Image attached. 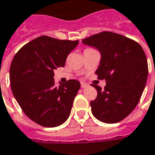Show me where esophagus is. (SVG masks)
<instances>
[{
	"mask_svg": "<svg viewBox=\"0 0 155 155\" xmlns=\"http://www.w3.org/2000/svg\"><path fill=\"white\" fill-rule=\"evenodd\" d=\"M81 88H85V87H87V86H88V85H87L86 83H84V82H81Z\"/></svg>",
	"mask_w": 155,
	"mask_h": 155,
	"instance_id": "1",
	"label": "esophagus"
}]
</instances>
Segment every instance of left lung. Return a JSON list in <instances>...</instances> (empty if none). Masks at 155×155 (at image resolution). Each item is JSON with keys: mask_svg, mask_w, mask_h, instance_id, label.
Listing matches in <instances>:
<instances>
[{"mask_svg": "<svg viewBox=\"0 0 155 155\" xmlns=\"http://www.w3.org/2000/svg\"><path fill=\"white\" fill-rule=\"evenodd\" d=\"M101 53L96 74L107 85H91L97 96L91 101V112L99 121L116 123L130 114L138 105L148 78V62L137 42L115 32H101L82 39Z\"/></svg>", "mask_w": 155, "mask_h": 155, "instance_id": "obj_1", "label": "left lung"}]
</instances>
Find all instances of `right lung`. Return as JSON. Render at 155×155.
Segmentation results:
<instances>
[{"label":"right lung","instance_id":"1","mask_svg":"<svg viewBox=\"0 0 155 155\" xmlns=\"http://www.w3.org/2000/svg\"><path fill=\"white\" fill-rule=\"evenodd\" d=\"M79 41L41 36L25 44L10 67L11 88L26 116L41 126L61 125L70 115L81 87L76 80L56 86L54 70L65 64Z\"/></svg>","mask_w":155,"mask_h":155}]
</instances>
